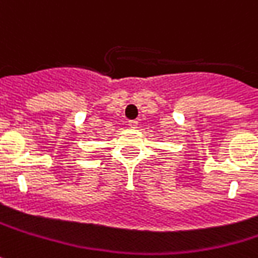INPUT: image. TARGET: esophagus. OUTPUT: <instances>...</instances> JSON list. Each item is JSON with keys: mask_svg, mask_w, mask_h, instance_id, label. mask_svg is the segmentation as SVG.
<instances>
[{"mask_svg": "<svg viewBox=\"0 0 258 258\" xmlns=\"http://www.w3.org/2000/svg\"><path fill=\"white\" fill-rule=\"evenodd\" d=\"M128 127H130V128H137V127H138V121H136V120L128 121Z\"/></svg>", "mask_w": 258, "mask_h": 258, "instance_id": "obj_1", "label": "esophagus"}]
</instances>
